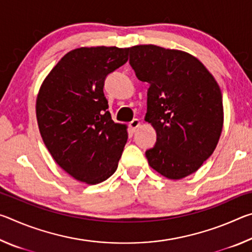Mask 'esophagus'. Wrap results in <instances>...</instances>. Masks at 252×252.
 <instances>
[{
    "mask_svg": "<svg viewBox=\"0 0 252 252\" xmlns=\"http://www.w3.org/2000/svg\"><path fill=\"white\" fill-rule=\"evenodd\" d=\"M140 123H141V122H140L139 119H133V120H132V121L129 123V126H130V129L134 132V131H135V130L138 129V127H139Z\"/></svg>",
    "mask_w": 252,
    "mask_h": 252,
    "instance_id": "obj_1",
    "label": "esophagus"
}]
</instances>
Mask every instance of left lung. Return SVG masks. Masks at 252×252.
I'll list each match as a JSON object with an SVG mask.
<instances>
[{
    "instance_id": "left-lung-1",
    "label": "left lung",
    "mask_w": 252,
    "mask_h": 252,
    "mask_svg": "<svg viewBox=\"0 0 252 252\" xmlns=\"http://www.w3.org/2000/svg\"><path fill=\"white\" fill-rule=\"evenodd\" d=\"M127 51L136 78L150 84L144 120L156 130L157 143L146 151L149 165L171 180L190 176L212 155L222 132L219 85L185 51L153 44Z\"/></svg>"
}]
</instances>
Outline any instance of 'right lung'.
I'll list each match as a JSON object with an SVG mask.
<instances>
[{"instance_id":"right-lung-1","label":"right lung","mask_w":252,"mask_h":252,"mask_svg":"<svg viewBox=\"0 0 252 252\" xmlns=\"http://www.w3.org/2000/svg\"><path fill=\"white\" fill-rule=\"evenodd\" d=\"M127 61V48L91 46L67 52L42 83L36 119L45 147L66 173L96 185L116 172L127 140L103 93L106 75Z\"/></svg>"}]
</instances>
